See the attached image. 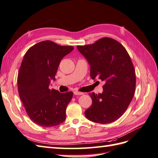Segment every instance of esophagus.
<instances>
[{
  "mask_svg": "<svg viewBox=\"0 0 158 158\" xmlns=\"http://www.w3.org/2000/svg\"><path fill=\"white\" fill-rule=\"evenodd\" d=\"M74 94L76 95H82V94H84V93L78 92V91H74Z\"/></svg>",
  "mask_w": 158,
  "mask_h": 158,
  "instance_id": "obj_1",
  "label": "esophagus"
}]
</instances>
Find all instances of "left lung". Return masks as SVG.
Wrapping results in <instances>:
<instances>
[{
    "label": "left lung",
    "mask_w": 158,
    "mask_h": 158,
    "mask_svg": "<svg viewBox=\"0 0 158 158\" xmlns=\"http://www.w3.org/2000/svg\"><path fill=\"white\" fill-rule=\"evenodd\" d=\"M77 48L90 66L91 78L105 82L102 94H89L92 104L85 116L101 124L115 121L126 111L135 92V70L130 56L120 43L110 37Z\"/></svg>",
    "instance_id": "8db88e82"
}]
</instances>
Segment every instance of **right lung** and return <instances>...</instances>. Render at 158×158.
Returning <instances> with one entry per match:
<instances>
[{
    "label": "right lung",
    "mask_w": 158,
    "mask_h": 158,
    "mask_svg": "<svg viewBox=\"0 0 158 158\" xmlns=\"http://www.w3.org/2000/svg\"><path fill=\"white\" fill-rule=\"evenodd\" d=\"M73 49L47 40L30 47L23 56L18 75V93L27 115L41 127L56 126L65 120L73 93L61 94L49 89V85L62 59Z\"/></svg>",
    "instance_id": "add662e5"
}]
</instances>
